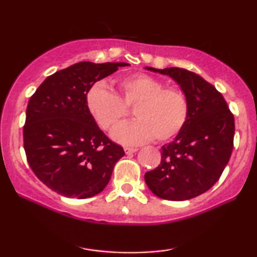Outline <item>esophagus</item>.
Instances as JSON below:
<instances>
[{
	"mask_svg": "<svg viewBox=\"0 0 257 257\" xmlns=\"http://www.w3.org/2000/svg\"><path fill=\"white\" fill-rule=\"evenodd\" d=\"M124 151L126 154H131V153H135L138 151V149L137 147H124Z\"/></svg>",
	"mask_w": 257,
	"mask_h": 257,
	"instance_id": "obj_1",
	"label": "esophagus"
}]
</instances>
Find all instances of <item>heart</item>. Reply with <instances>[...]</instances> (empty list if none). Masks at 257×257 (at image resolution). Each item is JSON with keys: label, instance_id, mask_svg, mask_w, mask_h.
Instances as JSON below:
<instances>
[{"label": "heart", "instance_id": "obj_1", "mask_svg": "<svg viewBox=\"0 0 257 257\" xmlns=\"http://www.w3.org/2000/svg\"><path fill=\"white\" fill-rule=\"evenodd\" d=\"M120 94L103 83L90 87L85 97L87 111L98 125L110 130L127 114V107L135 106L136 120L118 125L112 137L124 145H138L154 138L167 142L184 128L189 105L184 91L178 87H164L159 79L144 73L118 79Z\"/></svg>", "mask_w": 257, "mask_h": 257}]
</instances>
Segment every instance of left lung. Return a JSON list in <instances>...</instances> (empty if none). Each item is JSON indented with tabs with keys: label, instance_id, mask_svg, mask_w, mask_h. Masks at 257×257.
<instances>
[{
	"label": "left lung",
	"instance_id": "left-lung-1",
	"mask_svg": "<svg viewBox=\"0 0 257 257\" xmlns=\"http://www.w3.org/2000/svg\"><path fill=\"white\" fill-rule=\"evenodd\" d=\"M147 70L173 78L188 100L184 128L161 147V163L146 172L153 194L171 201H184L208 191L229 161L234 142V115L222 94L202 77L180 68Z\"/></svg>",
	"mask_w": 257,
	"mask_h": 257
}]
</instances>
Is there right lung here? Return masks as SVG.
Segmentation results:
<instances>
[{
	"instance_id": "obj_1",
	"label": "right lung",
	"mask_w": 257,
	"mask_h": 257,
	"mask_svg": "<svg viewBox=\"0 0 257 257\" xmlns=\"http://www.w3.org/2000/svg\"><path fill=\"white\" fill-rule=\"evenodd\" d=\"M127 63L79 62L49 76L30 97L23 127L27 160L45 186L86 199L106 187L124 150L98 127L85 104L98 80Z\"/></svg>"
}]
</instances>
